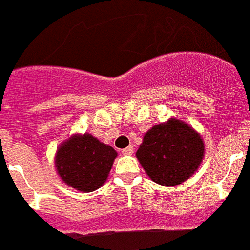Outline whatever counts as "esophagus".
Masks as SVG:
<instances>
[{
    "label": "esophagus",
    "mask_w": 250,
    "mask_h": 250,
    "mask_svg": "<svg viewBox=\"0 0 250 250\" xmlns=\"http://www.w3.org/2000/svg\"><path fill=\"white\" fill-rule=\"evenodd\" d=\"M122 154L123 155H132L133 154V146H128V147L123 149L122 150Z\"/></svg>",
    "instance_id": "esophagus-1"
}]
</instances>
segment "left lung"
Returning a JSON list of instances; mask_svg holds the SVG:
<instances>
[{"label":"left lung","mask_w":250,"mask_h":250,"mask_svg":"<svg viewBox=\"0 0 250 250\" xmlns=\"http://www.w3.org/2000/svg\"><path fill=\"white\" fill-rule=\"evenodd\" d=\"M136 157L154 182L176 186L196 172L204 157V143L192 127L169 118L146 132Z\"/></svg>","instance_id":"obj_1"}]
</instances>
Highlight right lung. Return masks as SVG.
Listing matches in <instances>:
<instances>
[{
	"label": "right lung",
	"mask_w": 250,
	"mask_h": 250,
	"mask_svg": "<svg viewBox=\"0 0 250 250\" xmlns=\"http://www.w3.org/2000/svg\"><path fill=\"white\" fill-rule=\"evenodd\" d=\"M115 158L117 151L92 135H73L59 146L55 167L68 186L91 192L106 181Z\"/></svg>",
	"instance_id": "right-lung-1"
}]
</instances>
